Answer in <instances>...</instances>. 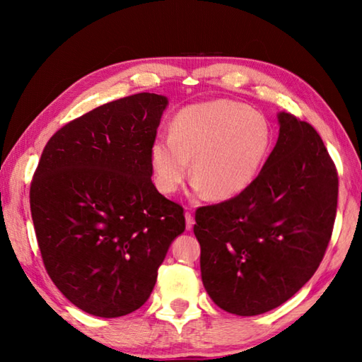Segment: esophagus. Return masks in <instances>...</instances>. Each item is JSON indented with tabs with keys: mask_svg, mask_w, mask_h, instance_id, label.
Returning <instances> with one entry per match:
<instances>
[{
	"mask_svg": "<svg viewBox=\"0 0 362 362\" xmlns=\"http://www.w3.org/2000/svg\"><path fill=\"white\" fill-rule=\"evenodd\" d=\"M193 225H194L193 216L189 212H185V226H187V230L192 231L193 230Z\"/></svg>",
	"mask_w": 362,
	"mask_h": 362,
	"instance_id": "esophagus-1",
	"label": "esophagus"
}]
</instances>
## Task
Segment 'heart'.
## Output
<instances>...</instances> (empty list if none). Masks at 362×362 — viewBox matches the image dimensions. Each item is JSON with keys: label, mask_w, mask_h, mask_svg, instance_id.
I'll return each mask as SVG.
<instances>
[{"label": "heart", "mask_w": 362, "mask_h": 362, "mask_svg": "<svg viewBox=\"0 0 362 362\" xmlns=\"http://www.w3.org/2000/svg\"><path fill=\"white\" fill-rule=\"evenodd\" d=\"M269 148L272 129L262 115L230 100L196 103L175 116L170 136L151 144L153 182L163 194H174L193 159L194 192L235 198L259 177Z\"/></svg>", "instance_id": "heart-1"}]
</instances>
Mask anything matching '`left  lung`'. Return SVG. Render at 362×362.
I'll use <instances>...</instances> for the list:
<instances>
[{"label": "left lung", "mask_w": 362, "mask_h": 362, "mask_svg": "<svg viewBox=\"0 0 362 362\" xmlns=\"http://www.w3.org/2000/svg\"><path fill=\"white\" fill-rule=\"evenodd\" d=\"M279 136L246 192L196 211L201 278L220 308L267 313L308 283L332 235L339 177L308 122L278 113Z\"/></svg>", "instance_id": "8db88e82"}]
</instances>
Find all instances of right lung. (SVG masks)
Masks as SVG:
<instances>
[{"label":"right lung","instance_id":"obj_1","mask_svg":"<svg viewBox=\"0 0 362 362\" xmlns=\"http://www.w3.org/2000/svg\"><path fill=\"white\" fill-rule=\"evenodd\" d=\"M168 97L140 93L94 108L42 150L30 209L42 262L57 289L86 313L140 308L183 209L151 182L150 146Z\"/></svg>","mask_w":362,"mask_h":362}]
</instances>
